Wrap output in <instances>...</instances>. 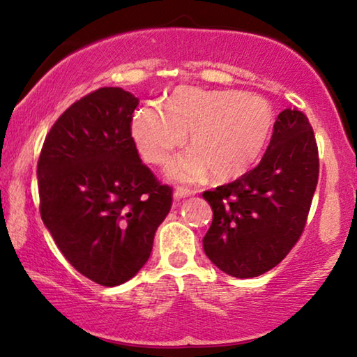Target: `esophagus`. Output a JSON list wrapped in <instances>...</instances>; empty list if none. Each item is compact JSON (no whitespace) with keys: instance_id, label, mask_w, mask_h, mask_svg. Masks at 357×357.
I'll list each match as a JSON object with an SVG mask.
<instances>
[{"instance_id":"34e87169","label":"esophagus","mask_w":357,"mask_h":357,"mask_svg":"<svg viewBox=\"0 0 357 357\" xmlns=\"http://www.w3.org/2000/svg\"><path fill=\"white\" fill-rule=\"evenodd\" d=\"M192 194H194L192 190L184 189V188H178L176 190H174L173 197H174V200H183V199H185V197H190Z\"/></svg>"}]
</instances>
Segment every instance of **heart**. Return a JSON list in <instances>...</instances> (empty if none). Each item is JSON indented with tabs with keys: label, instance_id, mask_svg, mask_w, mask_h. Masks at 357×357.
<instances>
[{
	"label": "heart",
	"instance_id": "obj_1",
	"mask_svg": "<svg viewBox=\"0 0 357 357\" xmlns=\"http://www.w3.org/2000/svg\"><path fill=\"white\" fill-rule=\"evenodd\" d=\"M274 130V110L268 100L237 89L206 91L178 88L165 110L146 105L136 112L131 135L147 162L160 165L184 144L190 151L169 162L167 174L192 183L211 174L232 181L245 174L263 155Z\"/></svg>",
	"mask_w": 357,
	"mask_h": 357
}]
</instances>
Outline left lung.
<instances>
[{
	"instance_id": "1",
	"label": "left lung",
	"mask_w": 357,
	"mask_h": 357,
	"mask_svg": "<svg viewBox=\"0 0 357 357\" xmlns=\"http://www.w3.org/2000/svg\"><path fill=\"white\" fill-rule=\"evenodd\" d=\"M317 178L314 131L303 112L285 109L258 167L202 194L213 210L204 237L210 261L238 279L278 266L305 229Z\"/></svg>"
}]
</instances>
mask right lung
Here are the masks:
<instances>
[{"label":"right lung","mask_w":357,"mask_h":357,"mask_svg":"<svg viewBox=\"0 0 357 357\" xmlns=\"http://www.w3.org/2000/svg\"><path fill=\"white\" fill-rule=\"evenodd\" d=\"M139 99L99 88L52 125L38 169L41 220L67 261L104 287L130 280L151 257L173 190L141 162L131 137Z\"/></svg>","instance_id":"obj_1"}]
</instances>
